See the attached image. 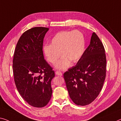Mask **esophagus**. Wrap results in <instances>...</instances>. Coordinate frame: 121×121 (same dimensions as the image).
<instances>
[{
    "mask_svg": "<svg viewBox=\"0 0 121 121\" xmlns=\"http://www.w3.org/2000/svg\"><path fill=\"white\" fill-rule=\"evenodd\" d=\"M55 74L57 75H59V76H62V73H61V72L58 71H57L55 72Z\"/></svg>",
    "mask_w": 121,
    "mask_h": 121,
    "instance_id": "34e87169",
    "label": "esophagus"
}]
</instances>
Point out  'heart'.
<instances>
[{
  "label": "heart",
  "instance_id": "1",
  "mask_svg": "<svg viewBox=\"0 0 121 121\" xmlns=\"http://www.w3.org/2000/svg\"><path fill=\"white\" fill-rule=\"evenodd\" d=\"M85 41L83 34L79 30L62 31L57 33L51 39L50 44L43 47L47 60L53 65L57 64L61 54L63 56L56 67L64 69L68 67L70 61L75 62L83 55Z\"/></svg>",
  "mask_w": 121,
  "mask_h": 121
}]
</instances>
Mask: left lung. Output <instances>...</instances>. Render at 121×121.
<instances>
[{
	"label": "left lung",
	"instance_id": "1",
	"mask_svg": "<svg viewBox=\"0 0 121 121\" xmlns=\"http://www.w3.org/2000/svg\"><path fill=\"white\" fill-rule=\"evenodd\" d=\"M107 59L102 41L95 32L76 65L64 74L72 100L77 105L91 103L98 97L106 77Z\"/></svg>",
	"mask_w": 121,
	"mask_h": 121
}]
</instances>
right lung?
<instances>
[{"instance_id":"add662e5","label":"right lung","mask_w":121,"mask_h":121,"mask_svg":"<svg viewBox=\"0 0 121 121\" xmlns=\"http://www.w3.org/2000/svg\"><path fill=\"white\" fill-rule=\"evenodd\" d=\"M48 30L34 27L25 31L18 41L13 55L16 87L22 97L36 108L47 105L52 95L51 81L55 73L43 53V39Z\"/></svg>"}]
</instances>
